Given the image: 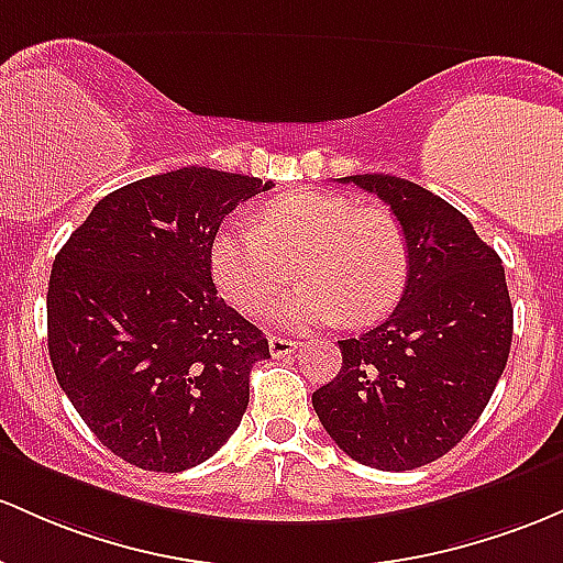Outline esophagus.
<instances>
[{"label": "esophagus", "mask_w": 563, "mask_h": 563, "mask_svg": "<svg viewBox=\"0 0 563 563\" xmlns=\"http://www.w3.org/2000/svg\"><path fill=\"white\" fill-rule=\"evenodd\" d=\"M296 350V342L294 339H286V336H269V352L275 357H286L291 355Z\"/></svg>", "instance_id": "34e87169"}]
</instances>
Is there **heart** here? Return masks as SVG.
<instances>
[{"mask_svg":"<svg viewBox=\"0 0 563 563\" xmlns=\"http://www.w3.org/2000/svg\"><path fill=\"white\" fill-rule=\"evenodd\" d=\"M291 267L301 286L277 312L283 320L368 325L404 294L409 243L395 216L331 191L277 197L258 227L230 221L211 240L213 283L243 314L267 312Z\"/></svg>","mask_w":563,"mask_h":563,"instance_id":"heart-1","label":"heart"}]
</instances>
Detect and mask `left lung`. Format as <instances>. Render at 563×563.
I'll use <instances>...</instances> for the list:
<instances>
[{"label":"left lung","mask_w":563,"mask_h":563,"mask_svg":"<svg viewBox=\"0 0 563 563\" xmlns=\"http://www.w3.org/2000/svg\"><path fill=\"white\" fill-rule=\"evenodd\" d=\"M339 181L390 206L409 243V277L385 323L339 342L342 368L312 406L355 462L413 471L467 435L505 372L512 305L503 258L419 184L387 173Z\"/></svg>","instance_id":"obj_1"}]
</instances>
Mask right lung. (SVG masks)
Returning <instances> with one entry per match:
<instances>
[{"mask_svg":"<svg viewBox=\"0 0 563 563\" xmlns=\"http://www.w3.org/2000/svg\"><path fill=\"white\" fill-rule=\"evenodd\" d=\"M272 187L197 165L141 178L103 197L55 256V379L98 441L141 471L200 465L249 409L269 342L216 294L211 240Z\"/></svg>","mask_w":563,"mask_h":563,"instance_id":"add662e5","label":"right lung"}]
</instances>
